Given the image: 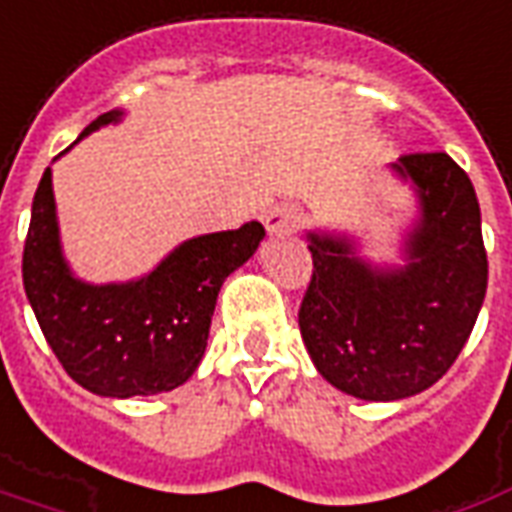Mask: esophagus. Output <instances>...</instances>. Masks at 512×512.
<instances>
[{
    "label": "esophagus",
    "mask_w": 512,
    "mask_h": 512,
    "mask_svg": "<svg viewBox=\"0 0 512 512\" xmlns=\"http://www.w3.org/2000/svg\"><path fill=\"white\" fill-rule=\"evenodd\" d=\"M302 212L294 204H283V207H272L264 215V229L270 231L272 237H289L294 231L300 229Z\"/></svg>",
    "instance_id": "esophagus-1"
}]
</instances>
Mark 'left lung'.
<instances>
[{"label": "left lung", "instance_id": "left-lung-1", "mask_svg": "<svg viewBox=\"0 0 512 512\" xmlns=\"http://www.w3.org/2000/svg\"><path fill=\"white\" fill-rule=\"evenodd\" d=\"M417 196L404 267H374L354 240L308 231L313 275L300 333L316 371L363 401H401L436 384L477 322L488 259L472 179L445 152L390 163Z\"/></svg>", "mask_w": 512, "mask_h": 512}]
</instances>
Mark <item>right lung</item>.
Wrapping results in <instances>:
<instances>
[{
  "label": "right lung",
  "instance_id": "1",
  "mask_svg": "<svg viewBox=\"0 0 512 512\" xmlns=\"http://www.w3.org/2000/svg\"><path fill=\"white\" fill-rule=\"evenodd\" d=\"M119 119V108L106 111L78 138ZM261 240L264 226L251 220L185 240L144 278L95 286L76 278L62 256L46 169L24 242L26 300L67 376L84 390L106 398L169 393L199 368L220 286Z\"/></svg>",
  "mask_w": 512,
  "mask_h": 512
}]
</instances>
